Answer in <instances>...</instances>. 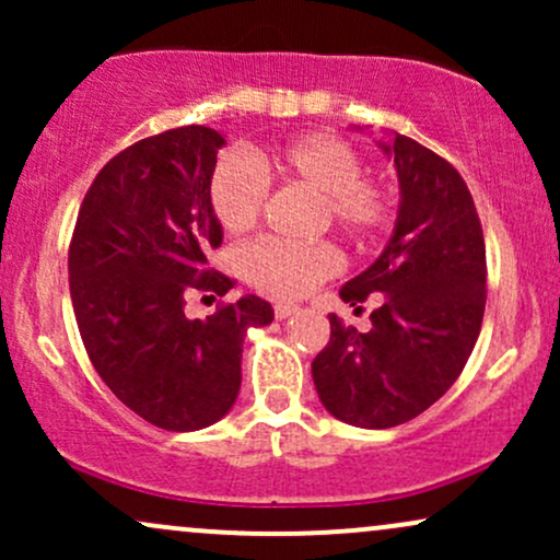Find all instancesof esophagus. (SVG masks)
Instances as JSON below:
<instances>
[{"label": "esophagus", "mask_w": 560, "mask_h": 560, "mask_svg": "<svg viewBox=\"0 0 560 560\" xmlns=\"http://www.w3.org/2000/svg\"><path fill=\"white\" fill-rule=\"evenodd\" d=\"M298 311H300L298 305H289V302H279V305L273 307V316L279 318V320H287V318H292Z\"/></svg>", "instance_id": "34e87169"}]
</instances>
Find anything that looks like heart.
I'll return each instance as SVG.
<instances>
[{
	"label": "heart",
	"instance_id": "1",
	"mask_svg": "<svg viewBox=\"0 0 560 560\" xmlns=\"http://www.w3.org/2000/svg\"><path fill=\"white\" fill-rule=\"evenodd\" d=\"M249 160L223 158L210 178V205L231 234L253 229L266 202L264 173L281 182L302 184L320 197V221L331 223L352 240H365L387 218V195L374 182L361 178V158L331 133H305L271 152ZM244 271L260 292L273 298H305L320 281L339 271V255L329 244L260 242L244 253Z\"/></svg>",
	"mask_w": 560,
	"mask_h": 560
}]
</instances>
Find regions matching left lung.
Segmentation results:
<instances>
[{"label": "left lung", "instance_id": "obj_1", "mask_svg": "<svg viewBox=\"0 0 560 560\" xmlns=\"http://www.w3.org/2000/svg\"><path fill=\"white\" fill-rule=\"evenodd\" d=\"M376 144L397 173V221L382 255L339 298L355 311L369 294L384 300L369 331L331 313L329 345L311 365L324 408L361 429L416 419L453 387L477 345L487 300L485 236L460 173L395 131H382Z\"/></svg>", "mask_w": 560, "mask_h": 560}]
</instances>
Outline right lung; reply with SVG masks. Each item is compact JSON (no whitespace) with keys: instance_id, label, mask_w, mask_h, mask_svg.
I'll use <instances>...</instances> for the list:
<instances>
[{"instance_id":"add662e5","label":"right lung","mask_w":560,"mask_h":560,"mask_svg":"<svg viewBox=\"0 0 560 560\" xmlns=\"http://www.w3.org/2000/svg\"><path fill=\"white\" fill-rule=\"evenodd\" d=\"M226 137L184 126L141 139L96 173L70 242V300L89 361L126 408L165 432L213 427L234 408L247 329L273 320L255 294L199 320L186 292L226 294L208 271L223 226L210 205Z\"/></svg>"}]
</instances>
